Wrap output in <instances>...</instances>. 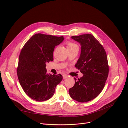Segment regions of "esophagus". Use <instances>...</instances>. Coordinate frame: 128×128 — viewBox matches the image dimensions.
I'll return each mask as SVG.
<instances>
[{
  "label": "esophagus",
  "instance_id": "34e87169",
  "mask_svg": "<svg viewBox=\"0 0 128 128\" xmlns=\"http://www.w3.org/2000/svg\"><path fill=\"white\" fill-rule=\"evenodd\" d=\"M68 78V75H66V74H64L63 75V79H66V78Z\"/></svg>",
  "mask_w": 128,
  "mask_h": 128
}]
</instances>
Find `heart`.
<instances>
[{
  "label": "heart",
  "instance_id": "b5f03b06",
  "mask_svg": "<svg viewBox=\"0 0 128 128\" xmlns=\"http://www.w3.org/2000/svg\"><path fill=\"white\" fill-rule=\"evenodd\" d=\"M67 46H68V49L73 48V47H78V46L76 44L73 43L72 42H68Z\"/></svg>",
  "mask_w": 128,
  "mask_h": 128
}]
</instances>
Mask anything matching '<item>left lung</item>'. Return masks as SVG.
<instances>
[{
    "label": "left lung",
    "mask_w": 128,
    "mask_h": 128,
    "mask_svg": "<svg viewBox=\"0 0 128 128\" xmlns=\"http://www.w3.org/2000/svg\"><path fill=\"white\" fill-rule=\"evenodd\" d=\"M81 45V54L76 68L83 73V76L74 78L75 84L69 89L74 100L87 102L97 97L104 88L108 79L109 66L104 47L90 34L72 36Z\"/></svg>",
    "instance_id": "obj_1"
}]
</instances>
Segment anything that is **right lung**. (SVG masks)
<instances>
[{
    "label": "right lung",
    "instance_id": "1",
    "mask_svg": "<svg viewBox=\"0 0 128 128\" xmlns=\"http://www.w3.org/2000/svg\"><path fill=\"white\" fill-rule=\"evenodd\" d=\"M64 37L36 34L24 45L19 56L17 74L24 92L31 99L46 101L53 96L63 79L60 74L47 73V62L53 60V52Z\"/></svg>",
    "mask_w": 128,
    "mask_h": 128
}]
</instances>
